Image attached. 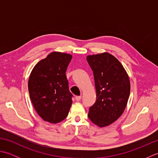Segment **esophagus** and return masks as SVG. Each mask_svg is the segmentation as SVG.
Wrapping results in <instances>:
<instances>
[{"label": "esophagus", "mask_w": 158, "mask_h": 158, "mask_svg": "<svg viewBox=\"0 0 158 158\" xmlns=\"http://www.w3.org/2000/svg\"><path fill=\"white\" fill-rule=\"evenodd\" d=\"M81 96H77L75 97L76 101H79V100H81Z\"/></svg>", "instance_id": "34e87169"}]
</instances>
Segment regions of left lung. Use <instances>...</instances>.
Here are the masks:
<instances>
[{"label":"left lung","mask_w":158,"mask_h":158,"mask_svg":"<svg viewBox=\"0 0 158 158\" xmlns=\"http://www.w3.org/2000/svg\"><path fill=\"white\" fill-rule=\"evenodd\" d=\"M94 77L96 101L88 117L100 127L108 126L122 115L130 93L128 75L115 57L105 52L87 56Z\"/></svg>","instance_id":"8db88e82"}]
</instances>
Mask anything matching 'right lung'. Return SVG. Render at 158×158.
<instances>
[{"instance_id":"right-lung-1","label":"right lung","mask_w":158,"mask_h":158,"mask_svg":"<svg viewBox=\"0 0 158 158\" xmlns=\"http://www.w3.org/2000/svg\"><path fill=\"white\" fill-rule=\"evenodd\" d=\"M72 57L53 52L36 64L29 77L30 98L36 113L45 122L57 123L68 115L73 94L66 71Z\"/></svg>"}]
</instances>
